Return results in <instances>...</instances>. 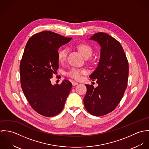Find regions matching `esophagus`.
<instances>
[{"mask_svg":"<svg viewBox=\"0 0 149 149\" xmlns=\"http://www.w3.org/2000/svg\"><path fill=\"white\" fill-rule=\"evenodd\" d=\"M72 83V85H73V86H75V85L78 84V83L77 82H76V81H73Z\"/></svg>","mask_w":149,"mask_h":149,"instance_id":"34e87169","label":"esophagus"}]
</instances>
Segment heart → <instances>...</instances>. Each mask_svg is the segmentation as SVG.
Wrapping results in <instances>:
<instances>
[{
  "label": "heart",
  "instance_id": "1",
  "mask_svg": "<svg viewBox=\"0 0 149 149\" xmlns=\"http://www.w3.org/2000/svg\"><path fill=\"white\" fill-rule=\"evenodd\" d=\"M77 47L80 52L84 56L85 58L90 57L93 53L92 47L87 43H81L77 45ZM68 50L66 47H61L60 49L57 53V56L58 61L60 63H64L66 60L68 56ZM86 71L77 68H72L68 71L66 72V75L68 77L73 78L76 80H80L83 74H85Z\"/></svg>",
  "mask_w": 149,
  "mask_h": 149
}]
</instances>
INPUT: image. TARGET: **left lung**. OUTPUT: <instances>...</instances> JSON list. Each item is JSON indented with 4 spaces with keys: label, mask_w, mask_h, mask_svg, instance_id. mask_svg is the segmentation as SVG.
<instances>
[{
    "label": "left lung",
    "mask_w": 149,
    "mask_h": 149,
    "mask_svg": "<svg viewBox=\"0 0 149 149\" xmlns=\"http://www.w3.org/2000/svg\"><path fill=\"white\" fill-rule=\"evenodd\" d=\"M90 39L101 46L98 66L89 76L99 85H85L84 104L89 113L100 116L113 111L122 100L127 86L128 63L121 44L112 37L100 32Z\"/></svg>",
    "instance_id": "left-lung-1"
}]
</instances>
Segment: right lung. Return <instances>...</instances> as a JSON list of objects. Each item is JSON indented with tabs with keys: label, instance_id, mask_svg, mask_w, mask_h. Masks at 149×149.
Returning <instances> with one entry per match:
<instances>
[{
	"label": "right lung",
	"instance_id": "add662e5",
	"mask_svg": "<svg viewBox=\"0 0 149 149\" xmlns=\"http://www.w3.org/2000/svg\"><path fill=\"white\" fill-rule=\"evenodd\" d=\"M71 39L44 31L34 34L25 46L20 63L22 89L32 108L44 116L60 113L71 90L68 80L55 85L50 81L58 69V49Z\"/></svg>",
	"mask_w": 149,
	"mask_h": 149
}]
</instances>
